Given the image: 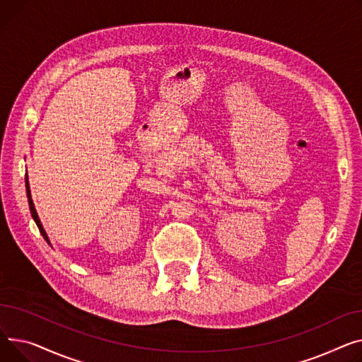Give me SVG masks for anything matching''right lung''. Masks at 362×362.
Returning a JSON list of instances; mask_svg holds the SVG:
<instances>
[{"instance_id": "right-lung-1", "label": "right lung", "mask_w": 362, "mask_h": 362, "mask_svg": "<svg viewBox=\"0 0 362 362\" xmlns=\"http://www.w3.org/2000/svg\"><path fill=\"white\" fill-rule=\"evenodd\" d=\"M26 193H28V200H29V207H30V214H32V218H33V221L36 222V225H37V228H39V230H40V233H42V237H44V238L47 240V243L49 244V240H48V237H47V232L44 230V226H42V223H40V221H39V216H37V214H36L35 206H33V202H32L30 189H29V182H28V175H26Z\"/></svg>"}]
</instances>
